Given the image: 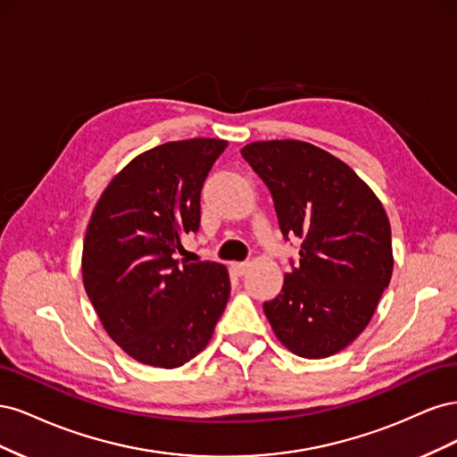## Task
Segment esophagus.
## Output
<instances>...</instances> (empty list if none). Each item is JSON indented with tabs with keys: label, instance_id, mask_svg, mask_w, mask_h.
<instances>
[{
	"label": "esophagus",
	"instance_id": "obj_1",
	"mask_svg": "<svg viewBox=\"0 0 457 457\" xmlns=\"http://www.w3.org/2000/svg\"><path fill=\"white\" fill-rule=\"evenodd\" d=\"M230 269L237 276H244L247 272V269H250V262H245V261L244 262H232Z\"/></svg>",
	"mask_w": 457,
	"mask_h": 457
}]
</instances>
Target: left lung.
Instances as JSON below:
<instances>
[{
	"label": "left lung",
	"instance_id": "left-lung-1",
	"mask_svg": "<svg viewBox=\"0 0 457 457\" xmlns=\"http://www.w3.org/2000/svg\"><path fill=\"white\" fill-rule=\"evenodd\" d=\"M244 160L272 195L284 238H301L282 292L262 303L276 337L326 358L362 334L393 274L391 225L347 163L303 141H259Z\"/></svg>",
	"mask_w": 457,
	"mask_h": 457
}]
</instances>
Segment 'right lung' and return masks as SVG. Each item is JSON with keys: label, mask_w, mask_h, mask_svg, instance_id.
<instances>
[{"label": "right lung", "mask_w": 457, "mask_h": 457, "mask_svg": "<svg viewBox=\"0 0 457 457\" xmlns=\"http://www.w3.org/2000/svg\"><path fill=\"white\" fill-rule=\"evenodd\" d=\"M227 141L165 143L131 160L96 202L81 274L106 334L135 361L179 368L210 343L230 295L227 267L177 259L200 228V192Z\"/></svg>", "instance_id": "1"}]
</instances>
